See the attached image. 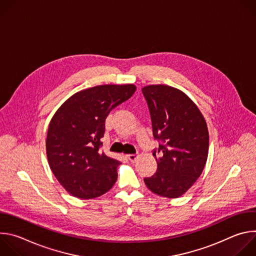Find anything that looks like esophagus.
I'll list each match as a JSON object with an SVG mask.
<instances>
[{
    "label": "esophagus",
    "mask_w": 256,
    "mask_h": 256,
    "mask_svg": "<svg viewBox=\"0 0 256 256\" xmlns=\"http://www.w3.org/2000/svg\"><path fill=\"white\" fill-rule=\"evenodd\" d=\"M126 157H128V159L130 162H134L136 160V158H138V156L136 154H130V155H126Z\"/></svg>",
    "instance_id": "obj_1"
}]
</instances>
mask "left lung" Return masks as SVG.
<instances>
[{
  "instance_id": "left-lung-1",
  "label": "left lung",
  "mask_w": 256,
  "mask_h": 256,
  "mask_svg": "<svg viewBox=\"0 0 256 256\" xmlns=\"http://www.w3.org/2000/svg\"><path fill=\"white\" fill-rule=\"evenodd\" d=\"M147 101L154 140L157 170L144 178L154 194L176 198L200 176L208 158V132L198 106L184 92L166 85L142 89Z\"/></svg>"
}]
</instances>
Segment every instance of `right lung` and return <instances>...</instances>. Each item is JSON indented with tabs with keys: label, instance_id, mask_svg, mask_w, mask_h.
I'll use <instances>...</instances> for the list:
<instances>
[{
	"label": "right lung",
	"instance_id": "right-lung-1",
	"mask_svg": "<svg viewBox=\"0 0 256 256\" xmlns=\"http://www.w3.org/2000/svg\"><path fill=\"white\" fill-rule=\"evenodd\" d=\"M134 91L132 84L92 87L70 97L52 116L46 155L56 178L72 196L94 198L116 184L120 162L100 151V140L109 112Z\"/></svg>",
	"mask_w": 256,
	"mask_h": 256
}]
</instances>
